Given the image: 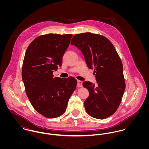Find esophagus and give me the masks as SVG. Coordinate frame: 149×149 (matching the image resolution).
<instances>
[{
    "instance_id": "obj_1",
    "label": "esophagus",
    "mask_w": 149,
    "mask_h": 149,
    "mask_svg": "<svg viewBox=\"0 0 149 149\" xmlns=\"http://www.w3.org/2000/svg\"><path fill=\"white\" fill-rule=\"evenodd\" d=\"M77 86L79 87H82L83 86V82L81 81H80V80H77Z\"/></svg>"
}]
</instances>
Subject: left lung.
<instances>
[{
    "label": "left lung",
    "mask_w": 149,
    "mask_h": 149,
    "mask_svg": "<svg viewBox=\"0 0 149 149\" xmlns=\"http://www.w3.org/2000/svg\"><path fill=\"white\" fill-rule=\"evenodd\" d=\"M70 44L81 50L96 77V84L87 81L83 83L89 93L84 102L86 112L94 118L106 119L117 110L125 90L121 60L112 43L99 34H76Z\"/></svg>",
    "instance_id": "1"
}]
</instances>
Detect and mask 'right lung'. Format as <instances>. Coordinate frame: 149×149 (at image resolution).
Returning <instances> with one entry per match:
<instances>
[{
	"instance_id": "1",
	"label": "right lung",
	"mask_w": 149,
	"mask_h": 149,
	"mask_svg": "<svg viewBox=\"0 0 149 149\" xmlns=\"http://www.w3.org/2000/svg\"><path fill=\"white\" fill-rule=\"evenodd\" d=\"M72 34H49L36 38L25 53L22 78L27 96L34 109L43 116L62 115L77 85L73 77H54L53 73L62 65Z\"/></svg>"
}]
</instances>
